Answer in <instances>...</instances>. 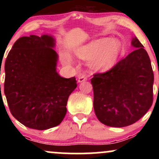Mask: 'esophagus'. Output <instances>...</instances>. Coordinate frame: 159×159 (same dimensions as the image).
Returning <instances> with one entry per match:
<instances>
[{"instance_id":"obj_1","label":"esophagus","mask_w":159,"mask_h":159,"mask_svg":"<svg viewBox=\"0 0 159 159\" xmlns=\"http://www.w3.org/2000/svg\"><path fill=\"white\" fill-rule=\"evenodd\" d=\"M87 80V75L86 74H82L78 76V82H83Z\"/></svg>"}]
</instances>
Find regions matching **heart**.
I'll list each match as a JSON object with an SVG mask.
<instances>
[{
  "label": "heart",
  "mask_w": 159,
  "mask_h": 159,
  "mask_svg": "<svg viewBox=\"0 0 159 159\" xmlns=\"http://www.w3.org/2000/svg\"><path fill=\"white\" fill-rule=\"evenodd\" d=\"M121 48V43L118 39L102 38L80 49L78 56L84 61H92L91 66L97 70H107L116 63ZM66 61L70 62V59Z\"/></svg>",
  "instance_id": "1"
}]
</instances>
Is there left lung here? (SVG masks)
<instances>
[{
	"instance_id": "obj_1",
	"label": "left lung",
	"mask_w": 159,
	"mask_h": 159,
	"mask_svg": "<svg viewBox=\"0 0 159 159\" xmlns=\"http://www.w3.org/2000/svg\"><path fill=\"white\" fill-rule=\"evenodd\" d=\"M136 49L110 70L95 73L93 107L98 120L112 127H125L139 120L152 106L154 75L149 55L136 36Z\"/></svg>"
}]
</instances>
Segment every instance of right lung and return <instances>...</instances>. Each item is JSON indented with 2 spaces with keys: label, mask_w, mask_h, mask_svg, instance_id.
Returning <instances> with one entry per match:
<instances>
[{
  "label": "right lung",
  "mask_w": 159,
  "mask_h": 159,
  "mask_svg": "<svg viewBox=\"0 0 159 159\" xmlns=\"http://www.w3.org/2000/svg\"><path fill=\"white\" fill-rule=\"evenodd\" d=\"M51 36L19 38L5 62L4 93L12 116L25 126L45 130L57 126L66 114L75 78L56 72L57 54ZM1 90V85H0Z\"/></svg>",
  "instance_id": "obj_1"
}]
</instances>
